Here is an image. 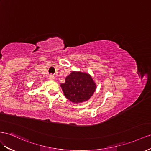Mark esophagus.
<instances>
[{"instance_id": "1", "label": "esophagus", "mask_w": 151, "mask_h": 151, "mask_svg": "<svg viewBox=\"0 0 151 151\" xmlns=\"http://www.w3.org/2000/svg\"><path fill=\"white\" fill-rule=\"evenodd\" d=\"M49 79L50 80H54V79H55V77H54V76L53 75H49Z\"/></svg>"}]
</instances>
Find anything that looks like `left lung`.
Listing matches in <instances>:
<instances>
[{
    "mask_svg": "<svg viewBox=\"0 0 151 151\" xmlns=\"http://www.w3.org/2000/svg\"><path fill=\"white\" fill-rule=\"evenodd\" d=\"M60 87L65 98L73 103H80L90 99L96 91V85L88 73L72 71Z\"/></svg>",
    "mask_w": 151,
    "mask_h": 151,
    "instance_id": "left-lung-1",
    "label": "left lung"
}]
</instances>
